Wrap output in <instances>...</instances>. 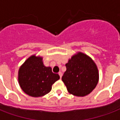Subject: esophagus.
<instances>
[{
	"instance_id": "1",
	"label": "esophagus",
	"mask_w": 120,
	"mask_h": 120,
	"mask_svg": "<svg viewBox=\"0 0 120 120\" xmlns=\"http://www.w3.org/2000/svg\"><path fill=\"white\" fill-rule=\"evenodd\" d=\"M58 75H59V76H60V78H62V73H61V72H59V73H58Z\"/></svg>"
}]
</instances>
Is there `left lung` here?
Wrapping results in <instances>:
<instances>
[{
    "label": "left lung",
    "instance_id": "8db88e82",
    "mask_svg": "<svg viewBox=\"0 0 120 120\" xmlns=\"http://www.w3.org/2000/svg\"><path fill=\"white\" fill-rule=\"evenodd\" d=\"M62 80L68 92L76 96H85L95 88L99 80L97 66L86 54L78 52L65 64Z\"/></svg>",
    "mask_w": 120,
    "mask_h": 120
}]
</instances>
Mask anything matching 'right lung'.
<instances>
[{"instance_id": "1", "label": "right lung", "mask_w": 120, "mask_h": 120, "mask_svg": "<svg viewBox=\"0 0 120 120\" xmlns=\"http://www.w3.org/2000/svg\"><path fill=\"white\" fill-rule=\"evenodd\" d=\"M18 79L25 93L33 97H40L49 93L60 76L52 73L51 67L44 65L42 57L32 55L20 66Z\"/></svg>"}]
</instances>
